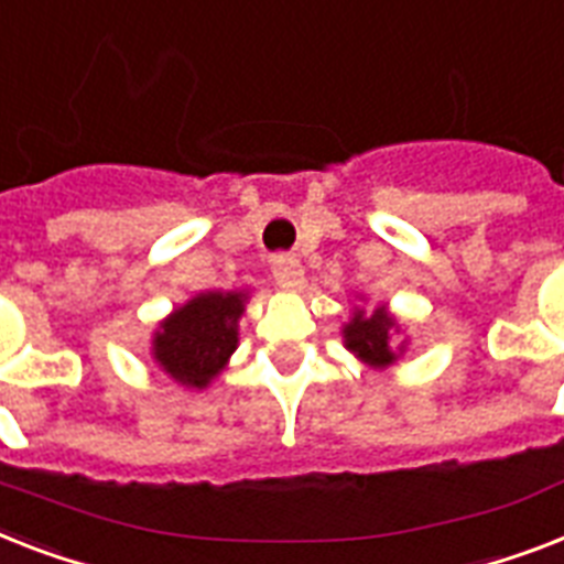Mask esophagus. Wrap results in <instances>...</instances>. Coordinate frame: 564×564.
<instances>
[{
  "label": "esophagus",
  "mask_w": 564,
  "mask_h": 564,
  "mask_svg": "<svg viewBox=\"0 0 564 564\" xmlns=\"http://www.w3.org/2000/svg\"><path fill=\"white\" fill-rule=\"evenodd\" d=\"M273 279H276L279 288H288V291L303 288L305 282L303 264H300L294 256H276V259H273Z\"/></svg>",
  "instance_id": "34e87169"
}]
</instances>
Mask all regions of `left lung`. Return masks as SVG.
<instances>
[{"label": "left lung", "instance_id": "8db88e82", "mask_svg": "<svg viewBox=\"0 0 564 564\" xmlns=\"http://www.w3.org/2000/svg\"><path fill=\"white\" fill-rule=\"evenodd\" d=\"M395 319L387 314V308H376L372 314L355 311L352 319L344 326V346L349 352L358 355L364 364L376 369H384L395 364V358L404 352V344L399 346V352H393L390 346V335L395 332Z\"/></svg>", "mask_w": 564, "mask_h": 564}]
</instances>
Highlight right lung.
<instances>
[{"instance_id":"obj_1","label":"right lung","mask_w":564,"mask_h":564,"mask_svg":"<svg viewBox=\"0 0 564 564\" xmlns=\"http://www.w3.org/2000/svg\"><path fill=\"white\" fill-rule=\"evenodd\" d=\"M245 303V291H206L180 305L156 328L154 360L177 384L204 390L236 352Z\"/></svg>"}]
</instances>
